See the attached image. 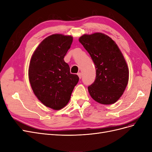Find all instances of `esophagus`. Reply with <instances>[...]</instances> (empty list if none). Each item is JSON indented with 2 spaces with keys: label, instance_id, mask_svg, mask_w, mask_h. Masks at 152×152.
I'll use <instances>...</instances> for the list:
<instances>
[{
  "label": "esophagus",
  "instance_id": "1",
  "mask_svg": "<svg viewBox=\"0 0 152 152\" xmlns=\"http://www.w3.org/2000/svg\"><path fill=\"white\" fill-rule=\"evenodd\" d=\"M77 75H78V76H79V79H81V78H82V73L79 72V73H77Z\"/></svg>",
  "mask_w": 152,
  "mask_h": 152
}]
</instances>
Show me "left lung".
Returning a JSON list of instances; mask_svg holds the SVG:
<instances>
[{
  "label": "left lung",
  "instance_id": "8db88e82",
  "mask_svg": "<svg viewBox=\"0 0 152 152\" xmlns=\"http://www.w3.org/2000/svg\"><path fill=\"white\" fill-rule=\"evenodd\" d=\"M79 42L90 54L96 68V79L88 87L92 98L103 104L115 103L129 80L128 67L120 49L110 37L102 33L84 35Z\"/></svg>",
  "mask_w": 152,
  "mask_h": 152
}]
</instances>
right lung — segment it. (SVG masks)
I'll return each instance as SVG.
<instances>
[{
	"label": "right lung",
	"mask_w": 152,
	"mask_h": 152,
	"mask_svg": "<svg viewBox=\"0 0 152 152\" xmlns=\"http://www.w3.org/2000/svg\"><path fill=\"white\" fill-rule=\"evenodd\" d=\"M72 41V36L50 35L39 45L30 60L28 77L32 90L45 106L54 110L65 107L79 80L77 75L70 73L64 61Z\"/></svg>",
	"instance_id": "1"
}]
</instances>
